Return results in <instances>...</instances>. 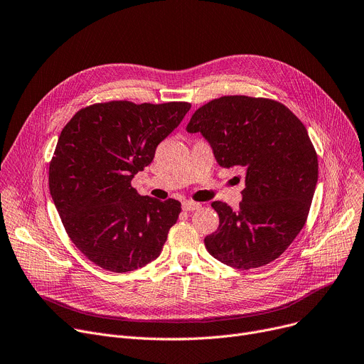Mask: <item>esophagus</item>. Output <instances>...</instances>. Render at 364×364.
<instances>
[{"mask_svg": "<svg viewBox=\"0 0 364 364\" xmlns=\"http://www.w3.org/2000/svg\"><path fill=\"white\" fill-rule=\"evenodd\" d=\"M181 206H183L184 211H187V213H192V211H196V209H199V208H200V203L193 202V200H184Z\"/></svg>", "mask_w": 364, "mask_h": 364, "instance_id": "obj_1", "label": "esophagus"}]
</instances>
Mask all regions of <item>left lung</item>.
<instances>
[{"label":"left lung","mask_w":364,"mask_h":364,"mask_svg":"<svg viewBox=\"0 0 364 364\" xmlns=\"http://www.w3.org/2000/svg\"><path fill=\"white\" fill-rule=\"evenodd\" d=\"M200 132L220 166H240L245 187L239 211L213 202L217 230L208 252L239 270L279 258L307 220L318 162L304 124L279 102L224 95L199 107L186 127Z\"/></svg>","instance_id":"8db88e82"}]
</instances>
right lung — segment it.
Wrapping results in <instances>:
<instances>
[{
	"label": "right lung",
	"instance_id": "right-lung-1",
	"mask_svg": "<svg viewBox=\"0 0 364 364\" xmlns=\"http://www.w3.org/2000/svg\"><path fill=\"white\" fill-rule=\"evenodd\" d=\"M190 107L97 103L76 112L62 129L50 162V195L70 240L95 265L127 273L161 255L181 203L140 196L131 180Z\"/></svg>",
	"mask_w": 364,
	"mask_h": 364
}]
</instances>
